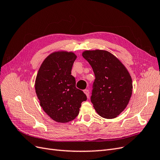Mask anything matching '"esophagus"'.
Here are the masks:
<instances>
[{"label": "esophagus", "instance_id": "obj_1", "mask_svg": "<svg viewBox=\"0 0 160 160\" xmlns=\"http://www.w3.org/2000/svg\"><path fill=\"white\" fill-rule=\"evenodd\" d=\"M84 93H85V94L86 95L87 98H89V90H88V89L84 90Z\"/></svg>", "mask_w": 160, "mask_h": 160}]
</instances>
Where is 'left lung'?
<instances>
[{
	"mask_svg": "<svg viewBox=\"0 0 160 160\" xmlns=\"http://www.w3.org/2000/svg\"><path fill=\"white\" fill-rule=\"evenodd\" d=\"M82 56L93 70L95 79L91 98L96 112L105 119L118 117L132 95V79L126 67L105 50H86Z\"/></svg>",
	"mask_w": 160,
	"mask_h": 160,
	"instance_id": "8db88e82",
	"label": "left lung"
}]
</instances>
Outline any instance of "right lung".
I'll return each mask as SVG.
<instances>
[{
    "label": "right lung",
    "mask_w": 160,
    "mask_h": 160,
    "mask_svg": "<svg viewBox=\"0 0 160 160\" xmlns=\"http://www.w3.org/2000/svg\"><path fill=\"white\" fill-rule=\"evenodd\" d=\"M77 55L73 52H53L43 61L35 79V91L43 111L59 123L73 120L81 103L87 100L83 91L76 88L71 69Z\"/></svg>",
    "instance_id": "1"
}]
</instances>
